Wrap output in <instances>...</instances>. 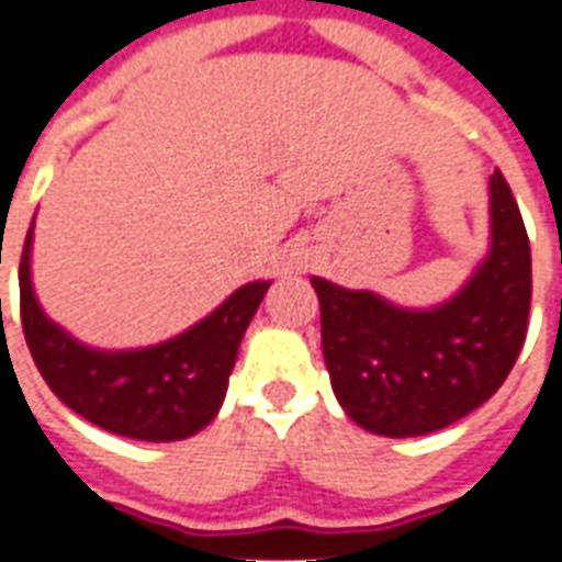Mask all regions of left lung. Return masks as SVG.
I'll use <instances>...</instances> for the list:
<instances>
[{
	"label": "left lung",
	"mask_w": 562,
	"mask_h": 562,
	"mask_svg": "<svg viewBox=\"0 0 562 562\" xmlns=\"http://www.w3.org/2000/svg\"><path fill=\"white\" fill-rule=\"evenodd\" d=\"M333 391L352 423L384 437L452 426L514 370L528 333L531 245L502 171L490 178V254L452 300L400 308L312 277Z\"/></svg>",
	"instance_id": "left-lung-1"
}]
</instances>
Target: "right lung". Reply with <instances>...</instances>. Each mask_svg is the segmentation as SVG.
<instances>
[{"mask_svg":"<svg viewBox=\"0 0 562 562\" xmlns=\"http://www.w3.org/2000/svg\"><path fill=\"white\" fill-rule=\"evenodd\" d=\"M31 233L20 259V315L31 359L57 400L92 426L169 443L218 414L238 344L271 282H247L201 324L143 350H92L52 324L31 289Z\"/></svg>","mask_w":562,"mask_h":562,"instance_id":"1","label":"right lung"}]
</instances>
